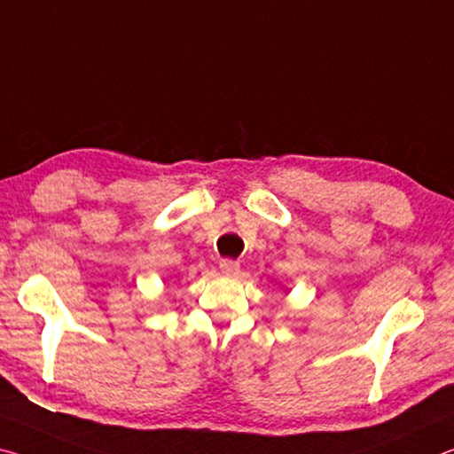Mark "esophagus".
Segmentation results:
<instances>
[{
	"mask_svg": "<svg viewBox=\"0 0 454 454\" xmlns=\"http://www.w3.org/2000/svg\"><path fill=\"white\" fill-rule=\"evenodd\" d=\"M219 267L225 276H235V273L239 271V262H235V259H221Z\"/></svg>",
	"mask_w": 454,
	"mask_h": 454,
	"instance_id": "esophagus-1",
	"label": "esophagus"
}]
</instances>
